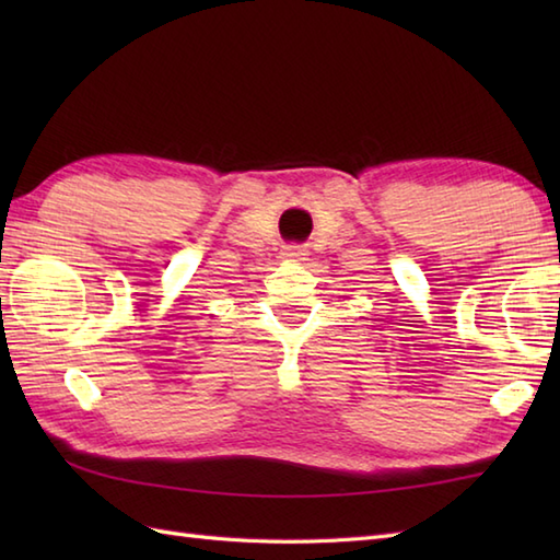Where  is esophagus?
I'll use <instances>...</instances> for the list:
<instances>
[{
  "mask_svg": "<svg viewBox=\"0 0 560 560\" xmlns=\"http://www.w3.org/2000/svg\"><path fill=\"white\" fill-rule=\"evenodd\" d=\"M283 257H289V259H299V257H303V249H301V247H295V245H289V247H283Z\"/></svg>",
  "mask_w": 560,
  "mask_h": 560,
  "instance_id": "34e87169",
  "label": "esophagus"
}]
</instances>
